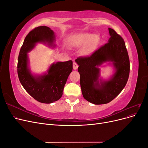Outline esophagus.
<instances>
[{
    "label": "esophagus",
    "instance_id": "1",
    "mask_svg": "<svg viewBox=\"0 0 148 148\" xmlns=\"http://www.w3.org/2000/svg\"><path fill=\"white\" fill-rule=\"evenodd\" d=\"M73 69H74V70H77L78 67V65L77 63H76L75 62H73Z\"/></svg>",
    "mask_w": 148,
    "mask_h": 148
}]
</instances>
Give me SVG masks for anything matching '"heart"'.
I'll return each mask as SVG.
<instances>
[{"mask_svg": "<svg viewBox=\"0 0 148 148\" xmlns=\"http://www.w3.org/2000/svg\"><path fill=\"white\" fill-rule=\"evenodd\" d=\"M99 42V37L97 35L91 33H83L79 35L74 42V46L82 47L88 44L82 50V53L84 56L91 54L96 50Z\"/></svg>", "mask_w": 148, "mask_h": 148, "instance_id": "obj_1", "label": "heart"}]
</instances>
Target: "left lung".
Returning <instances> with one entry per match:
<instances>
[{
	"label": "left lung",
	"mask_w": 148,
	"mask_h": 148,
	"mask_svg": "<svg viewBox=\"0 0 148 148\" xmlns=\"http://www.w3.org/2000/svg\"><path fill=\"white\" fill-rule=\"evenodd\" d=\"M109 42L98 48L89 56L79 57L75 60L79 65L80 86L84 98L95 104H107L117 97L126 85L130 73V60L123 39L109 28ZM112 61L116 72L110 81H97L103 62Z\"/></svg>",
	"instance_id": "8db88e82"
}]
</instances>
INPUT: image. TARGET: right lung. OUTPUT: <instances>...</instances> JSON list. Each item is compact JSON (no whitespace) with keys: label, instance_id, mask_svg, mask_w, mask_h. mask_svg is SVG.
Here are the masks:
<instances>
[{"label":"right lung","instance_id":"1","mask_svg":"<svg viewBox=\"0 0 148 148\" xmlns=\"http://www.w3.org/2000/svg\"><path fill=\"white\" fill-rule=\"evenodd\" d=\"M53 40L54 34L50 28L46 26L35 28L26 36L18 58L17 72L22 86L34 99L46 104L57 101L62 97L67 78L73 70V62L53 64L47 74L34 77L28 69L27 53L36 43L48 42L52 44Z\"/></svg>","mask_w":148,"mask_h":148}]
</instances>
